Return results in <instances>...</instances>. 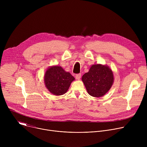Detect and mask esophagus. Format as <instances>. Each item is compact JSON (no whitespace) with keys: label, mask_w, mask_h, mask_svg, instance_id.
<instances>
[{"label":"esophagus","mask_w":147,"mask_h":147,"mask_svg":"<svg viewBox=\"0 0 147 147\" xmlns=\"http://www.w3.org/2000/svg\"><path fill=\"white\" fill-rule=\"evenodd\" d=\"M81 74H76V78L77 79V80H80V78H81Z\"/></svg>","instance_id":"esophagus-1"}]
</instances>
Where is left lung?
Masks as SVG:
<instances>
[{
	"label": "left lung",
	"mask_w": 147,
	"mask_h": 147,
	"mask_svg": "<svg viewBox=\"0 0 147 147\" xmlns=\"http://www.w3.org/2000/svg\"><path fill=\"white\" fill-rule=\"evenodd\" d=\"M81 80L88 94L99 98L110 90L114 82V76L108 66L96 64L91 66L88 72L82 76Z\"/></svg>",
	"instance_id": "1"
}]
</instances>
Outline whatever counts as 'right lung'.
Segmentation results:
<instances>
[{"label": "right lung", "instance_id": "obj_1", "mask_svg": "<svg viewBox=\"0 0 147 147\" xmlns=\"http://www.w3.org/2000/svg\"><path fill=\"white\" fill-rule=\"evenodd\" d=\"M75 80L69 72L66 71L60 66H49L44 74L46 88L53 95L60 96L68 91L71 83Z\"/></svg>", "mask_w": 147, "mask_h": 147}]
</instances>
